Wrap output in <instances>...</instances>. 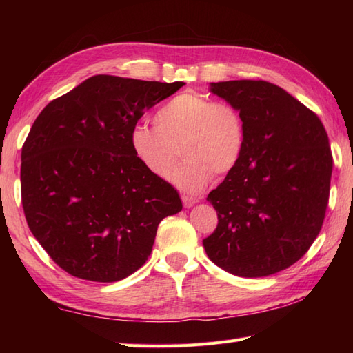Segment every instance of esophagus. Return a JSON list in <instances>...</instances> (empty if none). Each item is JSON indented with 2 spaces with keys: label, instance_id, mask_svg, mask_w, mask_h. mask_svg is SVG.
<instances>
[{
  "label": "esophagus",
  "instance_id": "34e87169",
  "mask_svg": "<svg viewBox=\"0 0 353 353\" xmlns=\"http://www.w3.org/2000/svg\"><path fill=\"white\" fill-rule=\"evenodd\" d=\"M182 201H183V206L185 208H192L196 203H199V199L197 197H192V196H182Z\"/></svg>",
  "mask_w": 353,
  "mask_h": 353
}]
</instances>
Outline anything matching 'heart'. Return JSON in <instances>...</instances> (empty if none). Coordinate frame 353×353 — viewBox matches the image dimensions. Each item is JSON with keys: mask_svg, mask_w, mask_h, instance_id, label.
<instances>
[{"mask_svg": "<svg viewBox=\"0 0 353 353\" xmlns=\"http://www.w3.org/2000/svg\"><path fill=\"white\" fill-rule=\"evenodd\" d=\"M154 125L137 124L130 132V148L150 174L167 177L177 159H185L170 181L186 192H199L214 174L235 170L245 148V123L235 106L200 92H183L156 112Z\"/></svg>", "mask_w": 353, "mask_h": 353, "instance_id": "b5f03b06", "label": "heart"}]
</instances>
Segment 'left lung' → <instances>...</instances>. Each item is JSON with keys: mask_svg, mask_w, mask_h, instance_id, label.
Returning a JSON list of instances; mask_svg holds the SVG:
<instances>
[{"mask_svg": "<svg viewBox=\"0 0 353 353\" xmlns=\"http://www.w3.org/2000/svg\"><path fill=\"white\" fill-rule=\"evenodd\" d=\"M245 123L241 161L209 192L219 224L206 254L228 273L270 276L308 252L325 220L332 153L320 118L264 80L211 83Z\"/></svg>", "mask_w": 353, "mask_h": 353, "instance_id": "left-lung-1", "label": "left lung"}]
</instances>
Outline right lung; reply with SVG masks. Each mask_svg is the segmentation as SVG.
I'll use <instances>...</instances> for the list:
<instances>
[{"instance_id":"1","label":"right lung","mask_w":353,"mask_h":353,"mask_svg":"<svg viewBox=\"0 0 353 353\" xmlns=\"http://www.w3.org/2000/svg\"><path fill=\"white\" fill-rule=\"evenodd\" d=\"M185 83L94 76L48 103L21 153V197L34 238L71 276L117 282L145 264L156 230L182 211L177 191L142 167L129 137Z\"/></svg>"}]
</instances>
